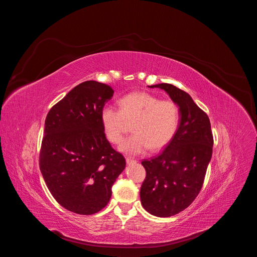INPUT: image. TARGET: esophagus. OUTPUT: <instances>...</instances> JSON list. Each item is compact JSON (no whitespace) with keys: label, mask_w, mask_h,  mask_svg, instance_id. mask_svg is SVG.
Here are the masks:
<instances>
[{"label":"esophagus","mask_w":257,"mask_h":257,"mask_svg":"<svg viewBox=\"0 0 257 257\" xmlns=\"http://www.w3.org/2000/svg\"><path fill=\"white\" fill-rule=\"evenodd\" d=\"M126 162H127V164L128 165H131V164H136L137 163V161L136 160H134V159H132V158H126Z\"/></svg>","instance_id":"1"}]
</instances>
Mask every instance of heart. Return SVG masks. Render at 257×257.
I'll list each match as a JSON object with an SVG mask.
<instances>
[{
    "mask_svg": "<svg viewBox=\"0 0 257 257\" xmlns=\"http://www.w3.org/2000/svg\"><path fill=\"white\" fill-rule=\"evenodd\" d=\"M101 122L107 139L120 144L127 123H133L134 134L125 140L120 150L129 155H139L151 149L160 150L175 136L180 122L176 102L161 100L148 92H131L119 100V108L105 107Z\"/></svg>",
    "mask_w": 257,
    "mask_h": 257,
    "instance_id": "heart-1",
    "label": "heart"
}]
</instances>
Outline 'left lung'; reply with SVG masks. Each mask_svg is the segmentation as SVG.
<instances>
[{
    "label": "left lung",
    "instance_id": "8db88e82",
    "mask_svg": "<svg viewBox=\"0 0 257 257\" xmlns=\"http://www.w3.org/2000/svg\"><path fill=\"white\" fill-rule=\"evenodd\" d=\"M149 87L164 89L178 104L181 117L164 151L141 162L146 171L140 188L141 204L156 216L168 217L187 208L201 190L213 137L208 116L187 92L169 83Z\"/></svg>",
    "mask_w": 257,
    "mask_h": 257
}]
</instances>
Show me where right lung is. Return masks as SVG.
Segmentation results:
<instances>
[{
  "label": "right lung",
  "instance_id": "obj_1",
  "mask_svg": "<svg viewBox=\"0 0 257 257\" xmlns=\"http://www.w3.org/2000/svg\"><path fill=\"white\" fill-rule=\"evenodd\" d=\"M113 94L111 86L85 81L47 115L41 172L57 202L72 212L87 215L101 210L125 169V158L107 141L101 122L103 106Z\"/></svg>",
  "mask_w": 257,
  "mask_h": 257
}]
</instances>
